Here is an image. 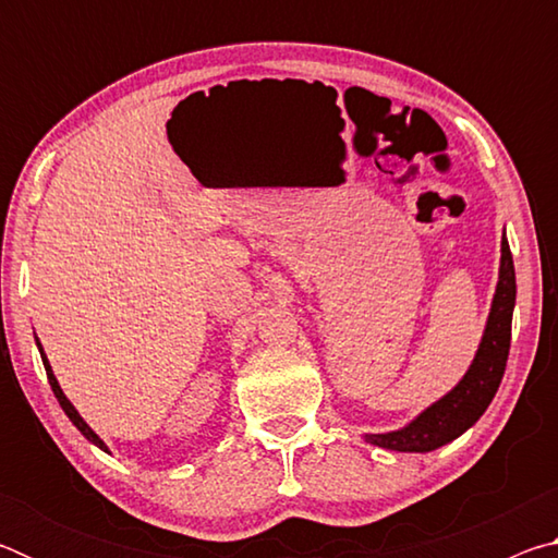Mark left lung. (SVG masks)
Returning a JSON list of instances; mask_svg holds the SVG:
<instances>
[{
    "instance_id": "obj_1",
    "label": "left lung",
    "mask_w": 558,
    "mask_h": 558,
    "mask_svg": "<svg viewBox=\"0 0 558 558\" xmlns=\"http://www.w3.org/2000/svg\"><path fill=\"white\" fill-rule=\"evenodd\" d=\"M514 300V260L505 239L493 310H489L485 337L468 374L462 376L456 389L423 411L409 426L393 433H374V436H366V442L399 452H428L462 436L487 411L505 376L509 342H512Z\"/></svg>"
}]
</instances>
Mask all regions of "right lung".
I'll return each instance as SVG.
<instances>
[{"instance_id":"1","label":"right lung","mask_w":558,"mask_h":558,"mask_svg":"<svg viewBox=\"0 0 558 558\" xmlns=\"http://www.w3.org/2000/svg\"><path fill=\"white\" fill-rule=\"evenodd\" d=\"M36 344H39V339H36ZM39 352H41V359H44V366H46V376H49V384H51V389H53V393H56V399H59V403H61V409L65 411V415H69V418L73 421V426L75 428H78L81 433H83V436H86L90 442H96V446L100 448V450H108L106 448V442H102L98 436H96V433H93L90 428H88V423L86 421H83L81 418V415H78V411H75L73 409V403L69 401V399H65V396H63V391H61V386H59V381H56V376H53V372H51V364H49V359H46V354H44V349H41V344H39Z\"/></svg>"}]
</instances>
